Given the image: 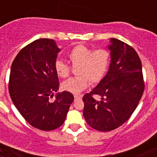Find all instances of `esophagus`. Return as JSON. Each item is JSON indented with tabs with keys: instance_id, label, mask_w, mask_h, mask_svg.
Segmentation results:
<instances>
[{
	"instance_id": "34e87169",
	"label": "esophagus",
	"mask_w": 157,
	"mask_h": 157,
	"mask_svg": "<svg viewBox=\"0 0 157 157\" xmlns=\"http://www.w3.org/2000/svg\"><path fill=\"white\" fill-rule=\"evenodd\" d=\"M82 96L79 95V94H74V98H75V100H77V99H80L81 98Z\"/></svg>"
}]
</instances>
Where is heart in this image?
I'll return each instance as SVG.
<instances>
[{
  "label": "heart",
  "mask_w": 157,
  "mask_h": 157,
  "mask_svg": "<svg viewBox=\"0 0 157 157\" xmlns=\"http://www.w3.org/2000/svg\"><path fill=\"white\" fill-rule=\"evenodd\" d=\"M67 58L72 67H76L77 76L63 82L62 90L72 94H79L91 84H97L103 78L109 65L110 54L105 49L93 50L84 45L74 46L67 54ZM54 70L60 78H66L70 75L71 67L65 62L57 60Z\"/></svg>",
  "instance_id": "heart-1"
}]
</instances>
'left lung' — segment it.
<instances>
[{
  "label": "left lung",
  "instance_id": "left-lung-1",
  "mask_svg": "<svg viewBox=\"0 0 157 157\" xmlns=\"http://www.w3.org/2000/svg\"><path fill=\"white\" fill-rule=\"evenodd\" d=\"M111 63L98 86L82 98L87 124L98 131H111L124 124L136 109L144 91L142 63L134 48L111 38ZM101 96L97 101L93 96Z\"/></svg>",
  "mask_w": 157,
  "mask_h": 157
}]
</instances>
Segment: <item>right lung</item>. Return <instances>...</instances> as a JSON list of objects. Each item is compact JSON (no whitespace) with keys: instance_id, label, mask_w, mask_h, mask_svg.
Here are the masks:
<instances>
[{"instance_id":"obj_1","label":"right lung","mask_w":157,"mask_h":157,"mask_svg":"<svg viewBox=\"0 0 157 157\" xmlns=\"http://www.w3.org/2000/svg\"><path fill=\"white\" fill-rule=\"evenodd\" d=\"M54 40L38 39L18 52L11 65L9 92L13 104L32 126L53 130L63 124L73 102L67 91L57 94L59 77L54 70L60 51Z\"/></svg>"}]
</instances>
